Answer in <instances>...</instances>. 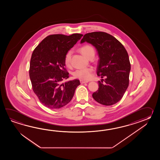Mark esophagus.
Listing matches in <instances>:
<instances>
[{"label":"esophagus","mask_w":160,"mask_h":160,"mask_svg":"<svg viewBox=\"0 0 160 160\" xmlns=\"http://www.w3.org/2000/svg\"><path fill=\"white\" fill-rule=\"evenodd\" d=\"M80 82H81V83L83 84V83H88V81H84V80H81V81H80Z\"/></svg>","instance_id":"1"}]
</instances>
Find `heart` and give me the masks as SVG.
Listing matches in <instances>:
<instances>
[{"label": "heart", "mask_w": 160, "mask_h": 160, "mask_svg": "<svg viewBox=\"0 0 160 160\" xmlns=\"http://www.w3.org/2000/svg\"><path fill=\"white\" fill-rule=\"evenodd\" d=\"M80 51L82 54L86 58H88L90 56L95 54V51L94 48L90 45H85L80 48ZM72 50H69L67 52L65 55V63L66 66H69L71 61L72 57ZM92 68H79L76 70L73 73V75L75 78L80 79L82 80H88L92 78Z\"/></svg>", "instance_id": "obj_1"}]
</instances>
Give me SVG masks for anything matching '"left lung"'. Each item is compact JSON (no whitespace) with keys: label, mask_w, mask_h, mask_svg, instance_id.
<instances>
[{"label":"left lung","mask_w":160,"mask_h":160,"mask_svg":"<svg viewBox=\"0 0 160 160\" xmlns=\"http://www.w3.org/2000/svg\"><path fill=\"white\" fill-rule=\"evenodd\" d=\"M85 42L96 48L99 57L97 73L101 76L98 90L92 97L99 103L112 105L119 101L129 86L130 72L129 55L119 41L104 32L85 34L81 43Z\"/></svg>","instance_id":"1"}]
</instances>
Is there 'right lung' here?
<instances>
[{
  "label": "right lung",
  "mask_w": 160,
  "mask_h": 160,
  "mask_svg": "<svg viewBox=\"0 0 160 160\" xmlns=\"http://www.w3.org/2000/svg\"><path fill=\"white\" fill-rule=\"evenodd\" d=\"M82 36L51 35L34 49L29 70L32 87L41 103L49 109H59L68 104L80 85L77 79L62 81L69 74L65 68V55Z\"/></svg>",
  "instance_id": "1"
}]
</instances>
